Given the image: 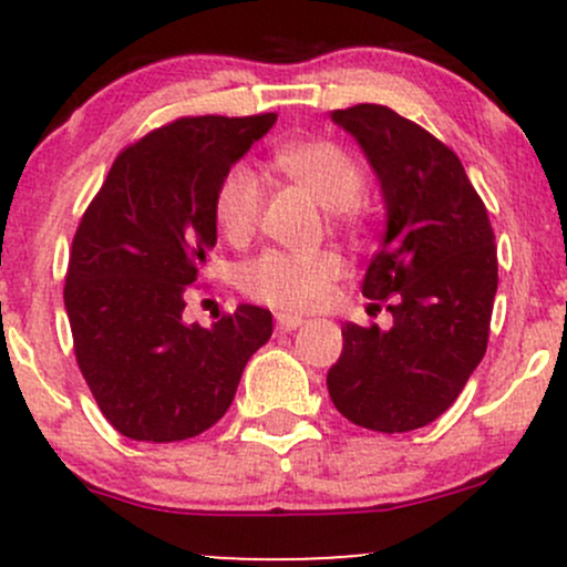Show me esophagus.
I'll list each match as a JSON object with an SVG mask.
<instances>
[{"instance_id":"1","label":"esophagus","mask_w":567,"mask_h":567,"mask_svg":"<svg viewBox=\"0 0 567 567\" xmlns=\"http://www.w3.org/2000/svg\"><path fill=\"white\" fill-rule=\"evenodd\" d=\"M303 324L301 317H292V315H277V328L279 330H298Z\"/></svg>"}]
</instances>
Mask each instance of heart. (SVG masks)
I'll return each instance as SVG.
<instances>
[{
	"label": "heart",
	"instance_id": "1",
	"mask_svg": "<svg viewBox=\"0 0 567 567\" xmlns=\"http://www.w3.org/2000/svg\"><path fill=\"white\" fill-rule=\"evenodd\" d=\"M275 167L292 184L309 192L341 224H357L365 173L343 146L333 141H292L277 148ZM264 213L261 175L245 162L224 173L216 188V224L234 245H245L258 229ZM347 264L336 250L288 252L266 250L239 266L243 296L277 311H309L330 296Z\"/></svg>",
	"mask_w": 567,
	"mask_h": 567
}]
</instances>
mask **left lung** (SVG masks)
I'll list each match as a JSON object with an SVG mask.
<instances>
[{
  "mask_svg": "<svg viewBox=\"0 0 567 567\" xmlns=\"http://www.w3.org/2000/svg\"><path fill=\"white\" fill-rule=\"evenodd\" d=\"M333 122L360 141L381 181L386 237L362 296L392 311V330L343 328L328 370L338 413L373 432L432 424L485 357L498 288L485 202L451 146L389 106L357 103Z\"/></svg>",
  "mask_w": 567,
  "mask_h": 567,
  "instance_id": "left-lung-1",
  "label": "left lung"
}]
</instances>
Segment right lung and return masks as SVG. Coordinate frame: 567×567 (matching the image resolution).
<instances>
[{
	"label": "right lung",
	"mask_w": 567,
	"mask_h": 567,
	"mask_svg": "<svg viewBox=\"0 0 567 567\" xmlns=\"http://www.w3.org/2000/svg\"><path fill=\"white\" fill-rule=\"evenodd\" d=\"M277 114L181 116L114 159L76 226L66 315L97 408L138 442H181L226 413L271 311L243 303L213 328L184 309L216 245V188Z\"/></svg>",
	"instance_id": "1"
}]
</instances>
